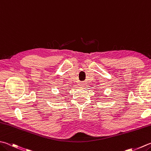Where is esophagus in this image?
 Masks as SVG:
<instances>
[{
	"instance_id": "1",
	"label": "esophagus",
	"mask_w": 151,
	"mask_h": 151,
	"mask_svg": "<svg viewBox=\"0 0 151 151\" xmlns=\"http://www.w3.org/2000/svg\"><path fill=\"white\" fill-rule=\"evenodd\" d=\"M81 85H82V83H81Z\"/></svg>"
}]
</instances>
